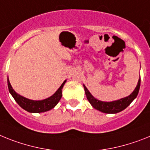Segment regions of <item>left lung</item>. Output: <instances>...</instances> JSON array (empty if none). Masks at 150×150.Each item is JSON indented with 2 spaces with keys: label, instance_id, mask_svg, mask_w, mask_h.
Segmentation results:
<instances>
[{
  "label": "left lung",
  "instance_id": "obj_1",
  "mask_svg": "<svg viewBox=\"0 0 150 150\" xmlns=\"http://www.w3.org/2000/svg\"><path fill=\"white\" fill-rule=\"evenodd\" d=\"M140 79L138 80V83L134 91H133L129 96L120 99V100L112 101V102H105V101H101V100H99L95 98L93 95L90 93L88 88H86L85 85L84 84L86 97H87V99L88 100L90 103L91 104V106L99 111L102 112L103 113H109V114H115V113L119 112L126 109L131 103L133 100L137 97L139 90H140Z\"/></svg>",
  "mask_w": 150,
  "mask_h": 150
}]
</instances>
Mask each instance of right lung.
Wrapping results in <instances>:
<instances>
[{"label": "right lung", "instance_id": "1", "mask_svg": "<svg viewBox=\"0 0 150 150\" xmlns=\"http://www.w3.org/2000/svg\"><path fill=\"white\" fill-rule=\"evenodd\" d=\"M66 82V80H65L63 83L61 84L59 89L57 90L55 93H53L52 96H50V97L41 100H33L25 98V97H23V96H21L19 93H16L13 89L8 77H7V85H8L9 92L10 93V94L12 95V97L16 100V102L21 107L25 110H26L28 112L32 113L44 112L49 111V110L55 107L62 97V89Z\"/></svg>", "mask_w": 150, "mask_h": 150}]
</instances>
